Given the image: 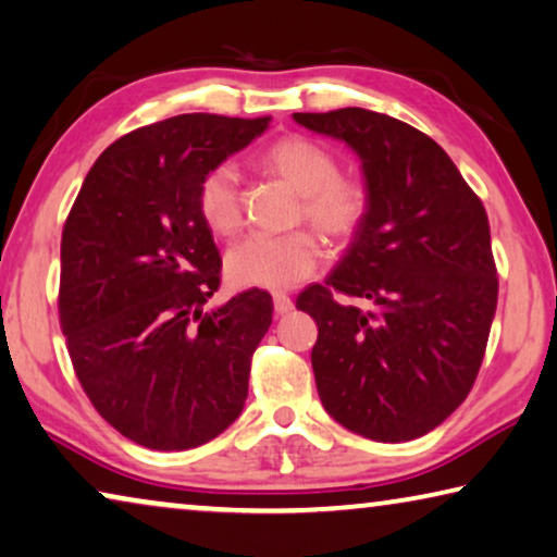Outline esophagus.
<instances>
[{
	"instance_id": "1",
	"label": "esophagus",
	"mask_w": 557,
	"mask_h": 557,
	"mask_svg": "<svg viewBox=\"0 0 557 557\" xmlns=\"http://www.w3.org/2000/svg\"><path fill=\"white\" fill-rule=\"evenodd\" d=\"M272 302H275V312L277 314H287V312H293V299H289L285 293H275L272 295Z\"/></svg>"
}]
</instances>
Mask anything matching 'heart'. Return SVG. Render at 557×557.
Wrapping results in <instances>:
<instances>
[{"instance_id": "1", "label": "heart", "mask_w": 557, "mask_h": 557, "mask_svg": "<svg viewBox=\"0 0 557 557\" xmlns=\"http://www.w3.org/2000/svg\"><path fill=\"white\" fill-rule=\"evenodd\" d=\"M262 163L302 196V218L326 240L342 243L359 231L369 210V190L357 178L339 175V163L322 144L287 136L262 153ZM198 210L218 235H233L243 223L237 171L218 163L198 185ZM322 247L307 231L289 235H250L231 247L225 272L237 287L289 289L320 268Z\"/></svg>"}]
</instances>
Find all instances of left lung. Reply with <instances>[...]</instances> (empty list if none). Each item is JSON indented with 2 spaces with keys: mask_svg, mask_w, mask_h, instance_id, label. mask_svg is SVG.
<instances>
[{
  "mask_svg": "<svg viewBox=\"0 0 557 557\" xmlns=\"http://www.w3.org/2000/svg\"><path fill=\"white\" fill-rule=\"evenodd\" d=\"M295 121L344 140L369 190L347 255L297 297L320 330L312 369L322 406L359 436L419 438L479 376L498 302L488 215L444 148L409 123L357 106Z\"/></svg>",
  "mask_w": 557,
  "mask_h": 557,
  "instance_id": "8db88e82",
  "label": "left lung"
}]
</instances>
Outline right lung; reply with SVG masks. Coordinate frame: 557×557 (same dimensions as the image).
Masks as SVG:
<instances>
[{"instance_id": "1", "label": "right lung", "mask_w": 557, "mask_h": 557, "mask_svg": "<svg viewBox=\"0 0 557 557\" xmlns=\"http://www.w3.org/2000/svg\"><path fill=\"white\" fill-rule=\"evenodd\" d=\"M270 116L183 113L99 156L61 233L59 322L94 409L136 444L185 451L240 417L272 297L247 289L206 310L220 252L198 185Z\"/></svg>"}]
</instances>
